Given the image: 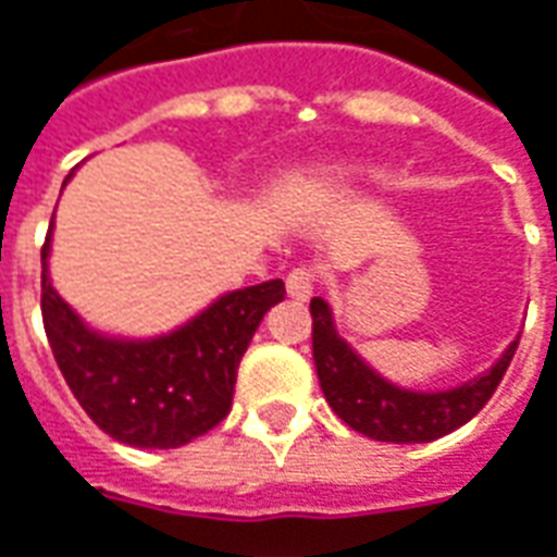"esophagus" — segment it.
<instances>
[{"instance_id": "1", "label": "esophagus", "mask_w": 557, "mask_h": 557, "mask_svg": "<svg viewBox=\"0 0 557 557\" xmlns=\"http://www.w3.org/2000/svg\"><path fill=\"white\" fill-rule=\"evenodd\" d=\"M313 286L315 274L310 268H295V271H289V277H286V292H289V298H298V301H307L313 295Z\"/></svg>"}]
</instances>
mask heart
Masks as SVG:
<instances>
[{
	"label": "heart",
	"instance_id": "heart-1",
	"mask_svg": "<svg viewBox=\"0 0 557 557\" xmlns=\"http://www.w3.org/2000/svg\"><path fill=\"white\" fill-rule=\"evenodd\" d=\"M346 182H349V178H346L343 172H325V175H319V178L310 182V190L322 194V190H334V187H339V184H346Z\"/></svg>",
	"mask_w": 557,
	"mask_h": 557
}]
</instances>
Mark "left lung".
Listing matches in <instances>:
<instances>
[{"instance_id": "1", "label": "left lung", "mask_w": 557, "mask_h": 557, "mask_svg": "<svg viewBox=\"0 0 557 557\" xmlns=\"http://www.w3.org/2000/svg\"><path fill=\"white\" fill-rule=\"evenodd\" d=\"M310 315H313L315 373H319V385H322L327 406L337 411V418L346 420L351 430L375 442L423 444L459 430L490 403L519 346V337H516L490 370H483L462 385L447 387V391H411L375 373L373 367L339 337L331 304L325 298L310 301Z\"/></svg>"}]
</instances>
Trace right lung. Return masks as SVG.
Masks as SVG:
<instances>
[{"label": "right lung", "instance_id": "1", "mask_svg": "<svg viewBox=\"0 0 557 557\" xmlns=\"http://www.w3.org/2000/svg\"><path fill=\"white\" fill-rule=\"evenodd\" d=\"M53 223L41 250L44 331L86 414L115 442L151 450L182 447L218 426L230 414L238 363L256 327L286 295L283 280L223 292L206 310L158 337H113L86 325L53 289Z\"/></svg>", "mask_w": 557, "mask_h": 557}]
</instances>
